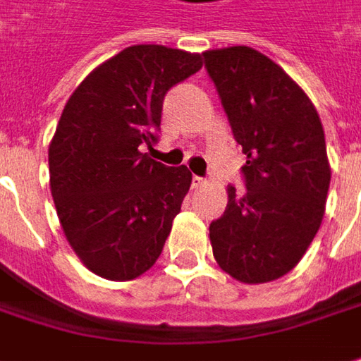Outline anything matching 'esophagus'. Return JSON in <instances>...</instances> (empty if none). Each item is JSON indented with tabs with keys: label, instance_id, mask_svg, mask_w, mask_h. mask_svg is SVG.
Instances as JSON below:
<instances>
[{
	"label": "esophagus",
	"instance_id": "esophagus-1",
	"mask_svg": "<svg viewBox=\"0 0 361 361\" xmlns=\"http://www.w3.org/2000/svg\"><path fill=\"white\" fill-rule=\"evenodd\" d=\"M191 185H193V188H201V185H205V180L200 178V176H193V178H191Z\"/></svg>",
	"mask_w": 361,
	"mask_h": 361
}]
</instances>
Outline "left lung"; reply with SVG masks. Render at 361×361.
I'll list each match as a JSON object with an SVG mask.
<instances>
[{
    "mask_svg": "<svg viewBox=\"0 0 361 361\" xmlns=\"http://www.w3.org/2000/svg\"><path fill=\"white\" fill-rule=\"evenodd\" d=\"M237 144L245 193L227 185V207L209 225L213 257L245 284L271 283L300 263L324 217L330 161L312 100L251 47L203 53Z\"/></svg>",
    "mask_w": 361,
    "mask_h": 361,
    "instance_id": "8db88e82",
    "label": "left lung"
}]
</instances>
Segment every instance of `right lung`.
I'll return each mask as SVG.
<instances>
[{"instance_id": "1", "label": "right lung", "mask_w": 361, "mask_h": 361, "mask_svg": "<svg viewBox=\"0 0 361 361\" xmlns=\"http://www.w3.org/2000/svg\"><path fill=\"white\" fill-rule=\"evenodd\" d=\"M201 67L200 53L132 45L67 100L49 144V185L68 245L90 273L132 281L161 255L191 171L142 149L156 142L166 92Z\"/></svg>"}]
</instances>
